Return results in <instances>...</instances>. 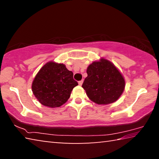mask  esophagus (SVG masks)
Returning a JSON list of instances; mask_svg holds the SVG:
<instances>
[{
    "mask_svg": "<svg viewBox=\"0 0 159 159\" xmlns=\"http://www.w3.org/2000/svg\"><path fill=\"white\" fill-rule=\"evenodd\" d=\"M83 83V80H79V85H82Z\"/></svg>",
    "mask_w": 159,
    "mask_h": 159,
    "instance_id": "34e87169",
    "label": "esophagus"
}]
</instances>
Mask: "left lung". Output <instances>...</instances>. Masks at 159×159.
<instances>
[{
	"mask_svg": "<svg viewBox=\"0 0 159 159\" xmlns=\"http://www.w3.org/2000/svg\"><path fill=\"white\" fill-rule=\"evenodd\" d=\"M87 74L82 87L88 98L97 104L113 103L124 90V79L108 60L101 59L99 61H94L88 67Z\"/></svg>",
	"mask_w": 159,
	"mask_h": 159,
	"instance_id": "left-lung-1",
	"label": "left lung"
}]
</instances>
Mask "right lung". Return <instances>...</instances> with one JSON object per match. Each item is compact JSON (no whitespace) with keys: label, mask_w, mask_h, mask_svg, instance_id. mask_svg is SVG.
<instances>
[{"label":"right lung","mask_w":159,"mask_h":159,"mask_svg":"<svg viewBox=\"0 0 159 159\" xmlns=\"http://www.w3.org/2000/svg\"><path fill=\"white\" fill-rule=\"evenodd\" d=\"M73 72L63 64L50 61L42 67L32 83L34 95L43 105L55 108L62 105L78 85Z\"/></svg>","instance_id":"obj_1"}]
</instances>
